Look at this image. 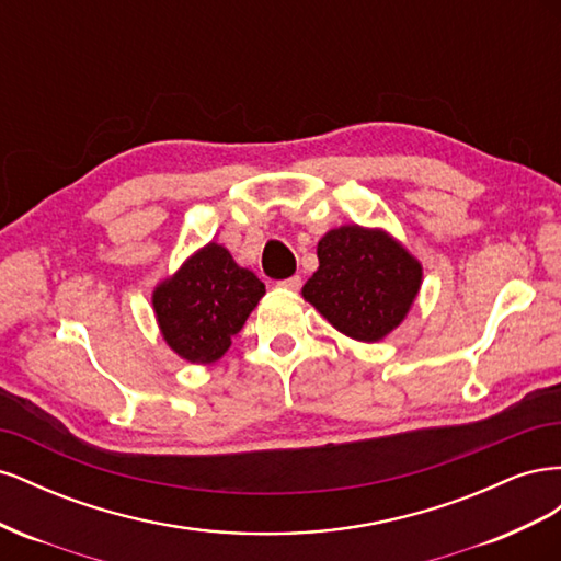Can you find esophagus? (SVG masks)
<instances>
[{
	"label": "esophagus",
	"mask_w": 561,
	"mask_h": 561,
	"mask_svg": "<svg viewBox=\"0 0 561 561\" xmlns=\"http://www.w3.org/2000/svg\"><path fill=\"white\" fill-rule=\"evenodd\" d=\"M278 287L280 290H290V293H297L301 287V276H290V278H283L278 280Z\"/></svg>",
	"instance_id": "obj_1"
}]
</instances>
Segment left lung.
<instances>
[{
    "label": "left lung",
    "instance_id": "1",
    "mask_svg": "<svg viewBox=\"0 0 561 561\" xmlns=\"http://www.w3.org/2000/svg\"><path fill=\"white\" fill-rule=\"evenodd\" d=\"M423 268L381 229L346 225L318 243V271L301 287L307 301L358 342L393 332L419 295Z\"/></svg>",
    "mask_w": 561,
    "mask_h": 561
}]
</instances>
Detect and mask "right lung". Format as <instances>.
I'll return each mask as SVG.
<instances>
[{"label": "right lung", "instance_id": "1", "mask_svg": "<svg viewBox=\"0 0 561 561\" xmlns=\"http://www.w3.org/2000/svg\"><path fill=\"white\" fill-rule=\"evenodd\" d=\"M264 293V283L236 264L227 248L208 243L157 287L151 304L165 344L184 360L210 365L227 353Z\"/></svg>", "mask_w": 561, "mask_h": 561}]
</instances>
